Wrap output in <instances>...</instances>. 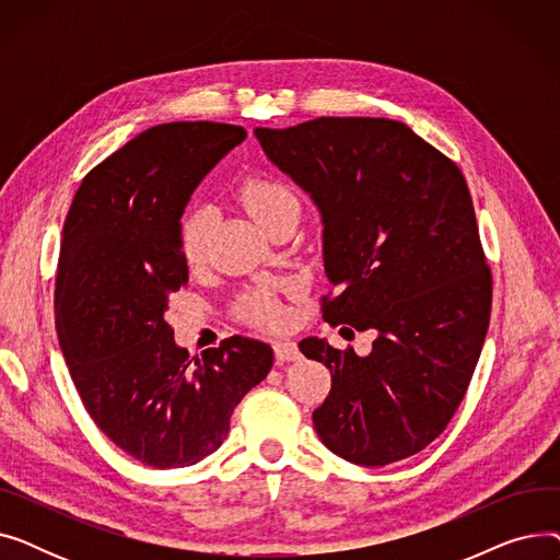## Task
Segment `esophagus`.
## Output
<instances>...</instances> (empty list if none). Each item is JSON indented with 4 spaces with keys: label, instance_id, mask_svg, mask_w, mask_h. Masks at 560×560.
<instances>
[{
    "label": "esophagus",
    "instance_id": "esophagus-1",
    "mask_svg": "<svg viewBox=\"0 0 560 560\" xmlns=\"http://www.w3.org/2000/svg\"><path fill=\"white\" fill-rule=\"evenodd\" d=\"M275 357H277L279 365L302 359L298 342H292V340H275Z\"/></svg>",
    "mask_w": 560,
    "mask_h": 560
}]
</instances>
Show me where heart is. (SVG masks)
<instances>
[{
    "instance_id": "obj_1",
    "label": "heart",
    "mask_w": 560,
    "mask_h": 560,
    "mask_svg": "<svg viewBox=\"0 0 560 560\" xmlns=\"http://www.w3.org/2000/svg\"><path fill=\"white\" fill-rule=\"evenodd\" d=\"M238 199L262 229H270L290 211H300L298 195L270 176H249L238 186ZM209 229L211 218L206 209H190L182 220V252L190 265L203 260L206 245H209ZM238 308L243 317L256 322V325H277L281 319L279 304L265 290L252 292Z\"/></svg>"
}]
</instances>
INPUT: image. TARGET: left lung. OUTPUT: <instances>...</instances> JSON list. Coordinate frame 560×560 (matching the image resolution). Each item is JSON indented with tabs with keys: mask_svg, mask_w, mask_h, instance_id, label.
Instances as JSON below:
<instances>
[{
	"mask_svg": "<svg viewBox=\"0 0 560 560\" xmlns=\"http://www.w3.org/2000/svg\"><path fill=\"white\" fill-rule=\"evenodd\" d=\"M254 133L319 211L336 290L322 317L376 334L368 357L327 338L300 342L331 372V393L313 410L319 440L365 467L422 452L463 401L490 322L492 281L460 170L386 117Z\"/></svg>",
	"mask_w": 560,
	"mask_h": 560,
	"instance_id": "8db88e82",
	"label": "left lung"
}]
</instances>
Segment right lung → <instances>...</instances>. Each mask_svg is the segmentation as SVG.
Wrapping results in <instances>:
<instances>
[{
    "label": "right lung",
    "mask_w": 560,
    "mask_h": 560,
    "mask_svg": "<svg viewBox=\"0 0 560 560\" xmlns=\"http://www.w3.org/2000/svg\"><path fill=\"white\" fill-rule=\"evenodd\" d=\"M243 127L170 122L138 133L85 174L63 226L56 331L95 424L136 460L172 469L213 454L275 351L247 336L188 361L165 322L188 281L182 215Z\"/></svg>",
    "instance_id": "right-lung-1"
}]
</instances>
